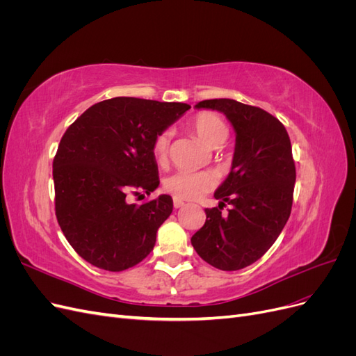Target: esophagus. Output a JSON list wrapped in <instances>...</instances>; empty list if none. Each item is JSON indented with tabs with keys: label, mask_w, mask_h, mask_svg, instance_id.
<instances>
[{
	"label": "esophagus",
	"mask_w": 356,
	"mask_h": 356,
	"mask_svg": "<svg viewBox=\"0 0 356 356\" xmlns=\"http://www.w3.org/2000/svg\"><path fill=\"white\" fill-rule=\"evenodd\" d=\"M184 202H182L181 199H177V197H174V208L175 209H178V208H182V207H184Z\"/></svg>",
	"instance_id": "1"
}]
</instances>
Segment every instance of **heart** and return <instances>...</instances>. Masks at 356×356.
<instances>
[{
    "label": "heart",
    "mask_w": 356,
    "mask_h": 356,
    "mask_svg": "<svg viewBox=\"0 0 356 356\" xmlns=\"http://www.w3.org/2000/svg\"><path fill=\"white\" fill-rule=\"evenodd\" d=\"M193 131L200 138V141L211 148L220 147L229 136V129L222 118L213 113H200L191 123ZM170 132H160L153 141V154L157 161H165L169 152ZM165 188L177 199H199L204 193L215 187V177L209 172H187L177 170L170 174L165 182Z\"/></svg>",
    "instance_id": "obj_1"
}]
</instances>
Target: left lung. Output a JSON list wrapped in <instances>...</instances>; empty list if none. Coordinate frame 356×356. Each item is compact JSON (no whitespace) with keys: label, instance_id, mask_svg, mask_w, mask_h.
I'll use <instances>...</instances> for the list:
<instances>
[{"label":"left lung","instance_id":"obj_1","mask_svg":"<svg viewBox=\"0 0 356 356\" xmlns=\"http://www.w3.org/2000/svg\"><path fill=\"white\" fill-rule=\"evenodd\" d=\"M197 110L220 111L236 135L232 169L215 190L218 208L204 209L207 221L191 245L220 270H241L270 248L289 218L296 184L291 141L284 124L258 106L234 99H208ZM224 202L232 207L221 216Z\"/></svg>","mask_w":356,"mask_h":356}]
</instances>
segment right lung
Wrapping results in <instances>:
<instances>
[{
	"label": "right lung",
	"mask_w": 356,
	"mask_h": 356,
	"mask_svg": "<svg viewBox=\"0 0 356 356\" xmlns=\"http://www.w3.org/2000/svg\"><path fill=\"white\" fill-rule=\"evenodd\" d=\"M187 110L182 102L118 96L92 105L67 129L53 160L56 218L88 263L122 272L153 251L174 202L160 195L136 204L126 196L159 187L153 141Z\"/></svg>",
	"instance_id": "obj_1"
}]
</instances>
